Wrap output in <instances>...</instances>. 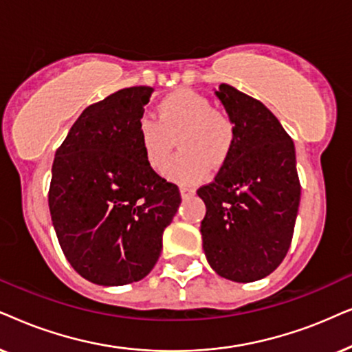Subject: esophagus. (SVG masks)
Returning a JSON list of instances; mask_svg holds the SVG:
<instances>
[{
    "label": "esophagus",
    "instance_id": "obj_1",
    "mask_svg": "<svg viewBox=\"0 0 352 352\" xmlns=\"http://www.w3.org/2000/svg\"><path fill=\"white\" fill-rule=\"evenodd\" d=\"M180 195H182V198H190V196L195 195V188H191V186H188V185H182Z\"/></svg>",
    "mask_w": 352,
    "mask_h": 352
}]
</instances>
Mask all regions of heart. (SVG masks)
<instances>
[{"label":"heart","instance_id":"b5f03b06","mask_svg":"<svg viewBox=\"0 0 352 352\" xmlns=\"http://www.w3.org/2000/svg\"><path fill=\"white\" fill-rule=\"evenodd\" d=\"M138 142L148 166L162 172L173 151V138L180 135L184 153L167 167L168 179L195 184L209 168L222 167L235 144L236 130L223 111L214 109L208 98L190 88L164 96L157 117L143 116L137 124Z\"/></svg>","mask_w":352,"mask_h":352}]
</instances>
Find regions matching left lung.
I'll return each instance as SVG.
<instances>
[{
    "label": "left lung",
    "instance_id": "8db88e82",
    "mask_svg": "<svg viewBox=\"0 0 352 352\" xmlns=\"http://www.w3.org/2000/svg\"><path fill=\"white\" fill-rule=\"evenodd\" d=\"M215 95L236 137L215 180L198 190L204 254L220 277L256 282L282 264L293 240L301 199L294 143L261 101L227 83Z\"/></svg>",
    "mask_w": 352,
    "mask_h": 352
}]
</instances>
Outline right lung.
Returning a JSON list of instances; mask_svg holds the SVG:
<instances>
[{
	"label": "right lung",
	"instance_id": "obj_1",
	"mask_svg": "<svg viewBox=\"0 0 352 352\" xmlns=\"http://www.w3.org/2000/svg\"><path fill=\"white\" fill-rule=\"evenodd\" d=\"M151 93L130 87L88 106L56 151L51 220L70 265L96 285L146 277L180 206L179 186L148 166L138 142Z\"/></svg>",
	"mask_w": 352,
	"mask_h": 352
}]
</instances>
